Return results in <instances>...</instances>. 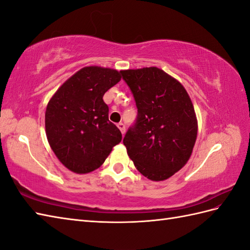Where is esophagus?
<instances>
[{
    "instance_id": "obj_1",
    "label": "esophagus",
    "mask_w": 250,
    "mask_h": 250,
    "mask_svg": "<svg viewBox=\"0 0 250 250\" xmlns=\"http://www.w3.org/2000/svg\"><path fill=\"white\" fill-rule=\"evenodd\" d=\"M117 126H118V129L121 131V133H122V135H124L125 133V125L122 124V122H119L118 125H117Z\"/></svg>"
}]
</instances>
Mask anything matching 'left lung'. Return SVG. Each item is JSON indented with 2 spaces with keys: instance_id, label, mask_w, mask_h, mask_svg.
Returning <instances> with one entry per match:
<instances>
[{
  "instance_id": "obj_1",
  "label": "left lung",
  "mask_w": 250,
  "mask_h": 250,
  "mask_svg": "<svg viewBox=\"0 0 250 250\" xmlns=\"http://www.w3.org/2000/svg\"><path fill=\"white\" fill-rule=\"evenodd\" d=\"M136 102L137 119L124 144L141 174L153 182L185 167L198 135L193 104L176 78L156 66L121 71Z\"/></svg>"
}]
</instances>
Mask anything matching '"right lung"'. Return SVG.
<instances>
[{
  "mask_svg": "<svg viewBox=\"0 0 250 250\" xmlns=\"http://www.w3.org/2000/svg\"><path fill=\"white\" fill-rule=\"evenodd\" d=\"M121 79V71L84 66L61 84L49 100L45 130L59 161L76 174L99 168L122 139L108 120L103 95Z\"/></svg>",
  "mask_w": 250,
  "mask_h": 250,
  "instance_id": "right-lung-1",
  "label": "right lung"
}]
</instances>
